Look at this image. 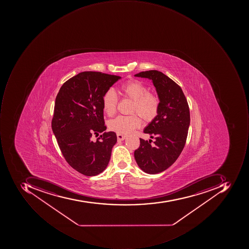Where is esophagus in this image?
<instances>
[{"mask_svg": "<svg viewBox=\"0 0 249 249\" xmlns=\"http://www.w3.org/2000/svg\"><path fill=\"white\" fill-rule=\"evenodd\" d=\"M117 137L118 141H124L125 138V135H121V134H117Z\"/></svg>", "mask_w": 249, "mask_h": 249, "instance_id": "esophagus-1", "label": "esophagus"}]
</instances>
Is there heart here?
I'll return each instance as SVG.
<instances>
[{
  "instance_id": "1",
  "label": "heart",
  "mask_w": 249,
  "mask_h": 249,
  "mask_svg": "<svg viewBox=\"0 0 249 249\" xmlns=\"http://www.w3.org/2000/svg\"><path fill=\"white\" fill-rule=\"evenodd\" d=\"M124 96L133 101L131 113H137L144 121L153 120L160 109V100L157 95L148 91V88L142 81L130 80L121 86ZM118 97L112 89H108L103 97V108L108 117H112L116 112ZM142 125L140 117L137 114L130 116H118L108 122V127L113 132L121 135H127L133 132Z\"/></svg>"
}]
</instances>
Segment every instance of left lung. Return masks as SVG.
I'll return each instance as SVG.
<instances>
[{
	"label": "left lung",
	"instance_id": "1",
	"mask_svg": "<svg viewBox=\"0 0 249 249\" xmlns=\"http://www.w3.org/2000/svg\"><path fill=\"white\" fill-rule=\"evenodd\" d=\"M135 76L151 80L160 100L157 115L143 129L155 136L154 145L140 138L134 153L143 172L156 174L168 169L183 150L190 125L189 105L180 87L161 71H142Z\"/></svg>",
	"mask_w": 249,
	"mask_h": 249
}]
</instances>
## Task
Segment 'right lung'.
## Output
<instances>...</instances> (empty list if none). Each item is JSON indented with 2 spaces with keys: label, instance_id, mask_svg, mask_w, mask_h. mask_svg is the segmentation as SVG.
I'll return each instance as SVG.
<instances>
[{
  "label": "right lung",
  "instance_id": "right-lung-1",
  "mask_svg": "<svg viewBox=\"0 0 249 249\" xmlns=\"http://www.w3.org/2000/svg\"><path fill=\"white\" fill-rule=\"evenodd\" d=\"M121 76L99 71H82L62 85L56 96L52 128L62 154L71 168L88 177L107 168L115 132L106 130L103 97Z\"/></svg>",
  "mask_w": 249,
  "mask_h": 249
}]
</instances>
